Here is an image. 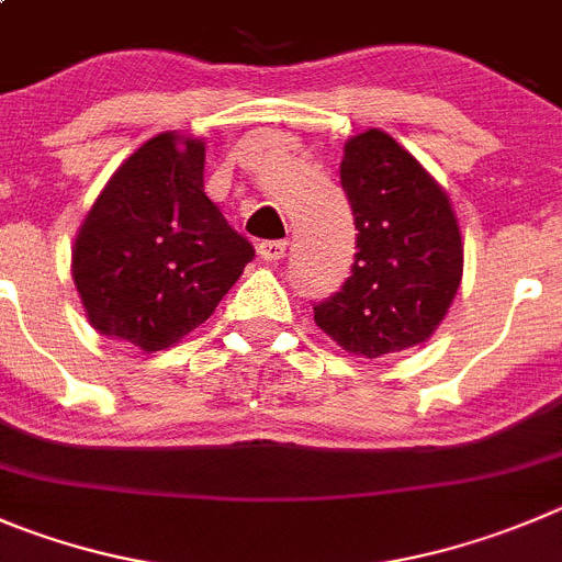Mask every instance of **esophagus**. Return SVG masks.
Returning <instances> with one entry per match:
<instances>
[{"mask_svg":"<svg viewBox=\"0 0 562 562\" xmlns=\"http://www.w3.org/2000/svg\"><path fill=\"white\" fill-rule=\"evenodd\" d=\"M285 249H288L285 240H260V244H257V255L263 257L266 263H277V260H282V257H285Z\"/></svg>","mask_w":562,"mask_h":562,"instance_id":"obj_1","label":"esophagus"}]
</instances>
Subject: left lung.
<instances>
[{
    "label": "left lung",
    "instance_id": "left-lung-1",
    "mask_svg": "<svg viewBox=\"0 0 562 562\" xmlns=\"http://www.w3.org/2000/svg\"><path fill=\"white\" fill-rule=\"evenodd\" d=\"M340 186L352 204L358 251L338 293L313 318L346 352H402L447 316L463 277V240L443 188L380 130L346 140Z\"/></svg>",
    "mask_w": 562,
    "mask_h": 562
}]
</instances>
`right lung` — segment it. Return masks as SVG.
Instances as JSON below:
<instances>
[{
	"label": "right lung",
	"mask_w": 562,
	"mask_h": 562,
	"mask_svg": "<svg viewBox=\"0 0 562 562\" xmlns=\"http://www.w3.org/2000/svg\"><path fill=\"white\" fill-rule=\"evenodd\" d=\"M255 246L204 193V144L155 135L82 222L71 274L93 327L160 352L207 322Z\"/></svg>",
	"instance_id": "add662e5"
}]
</instances>
